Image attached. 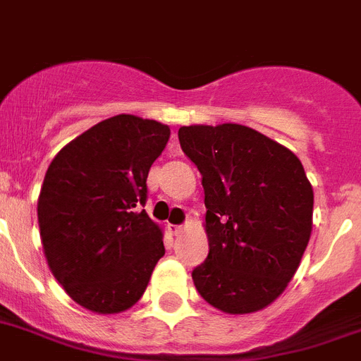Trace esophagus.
<instances>
[{
    "label": "esophagus",
    "instance_id": "34e87169",
    "mask_svg": "<svg viewBox=\"0 0 361 361\" xmlns=\"http://www.w3.org/2000/svg\"><path fill=\"white\" fill-rule=\"evenodd\" d=\"M169 232H171V235H178L183 232V226L180 224H169Z\"/></svg>",
    "mask_w": 361,
    "mask_h": 361
}]
</instances>
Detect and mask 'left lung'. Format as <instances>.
<instances>
[{"label":"left lung","instance_id":"1","mask_svg":"<svg viewBox=\"0 0 361 361\" xmlns=\"http://www.w3.org/2000/svg\"><path fill=\"white\" fill-rule=\"evenodd\" d=\"M178 142L204 188L210 252L192 272L195 288L226 314L269 307L312 232L314 193L301 160L241 124L183 126Z\"/></svg>","mask_w":361,"mask_h":361}]
</instances>
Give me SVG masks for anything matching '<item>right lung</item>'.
<instances>
[{
  "mask_svg": "<svg viewBox=\"0 0 361 361\" xmlns=\"http://www.w3.org/2000/svg\"><path fill=\"white\" fill-rule=\"evenodd\" d=\"M169 140L157 120L116 115L61 147L43 178L38 224L49 269L91 312L131 309L164 255L162 230L140 206Z\"/></svg>",
  "mask_w": 361,
  "mask_h": 361,
  "instance_id": "obj_1",
  "label": "right lung"
}]
</instances>
